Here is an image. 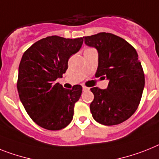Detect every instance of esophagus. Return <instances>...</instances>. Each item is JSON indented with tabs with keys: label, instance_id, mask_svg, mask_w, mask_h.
<instances>
[{
	"label": "esophagus",
	"instance_id": "1",
	"mask_svg": "<svg viewBox=\"0 0 159 159\" xmlns=\"http://www.w3.org/2000/svg\"><path fill=\"white\" fill-rule=\"evenodd\" d=\"M82 90H83V91H88V90H90V88L86 86H82Z\"/></svg>",
	"mask_w": 159,
	"mask_h": 159
}]
</instances>
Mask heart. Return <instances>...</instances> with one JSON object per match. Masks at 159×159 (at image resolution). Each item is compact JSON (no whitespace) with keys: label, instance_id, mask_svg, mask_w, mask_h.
<instances>
[{"label":"heart","instance_id":"b5f03b06","mask_svg":"<svg viewBox=\"0 0 159 159\" xmlns=\"http://www.w3.org/2000/svg\"><path fill=\"white\" fill-rule=\"evenodd\" d=\"M88 49H92V48H86V50H88Z\"/></svg>","mask_w":159,"mask_h":159}]
</instances>
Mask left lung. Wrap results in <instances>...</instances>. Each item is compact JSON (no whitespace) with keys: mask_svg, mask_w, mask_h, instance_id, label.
Wrapping results in <instances>:
<instances>
[{"mask_svg":"<svg viewBox=\"0 0 159 159\" xmlns=\"http://www.w3.org/2000/svg\"><path fill=\"white\" fill-rule=\"evenodd\" d=\"M83 39L86 45L98 50L95 77L109 80L106 90L90 89L94 96L90 106L93 118L103 125H119L133 116L142 96L145 74L137 51L111 33L101 32Z\"/></svg>","mask_w":159,"mask_h":159,"instance_id":"left-lung-1","label":"left lung"}]
</instances>
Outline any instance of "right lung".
<instances>
[{
  "label": "right lung",
  "instance_id": "1",
  "mask_svg": "<svg viewBox=\"0 0 159 159\" xmlns=\"http://www.w3.org/2000/svg\"><path fill=\"white\" fill-rule=\"evenodd\" d=\"M83 39L52 35L35 42L24 52L18 68V94L35 124L48 130H60L71 122L81 85L72 90L55 83L68 69V61L77 52Z\"/></svg>",
  "mask_w": 159,
  "mask_h": 159
}]
</instances>
